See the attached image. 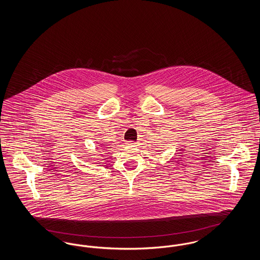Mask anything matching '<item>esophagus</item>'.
<instances>
[{"mask_svg":"<svg viewBox=\"0 0 260 260\" xmlns=\"http://www.w3.org/2000/svg\"><path fill=\"white\" fill-rule=\"evenodd\" d=\"M136 144V142H135V141H126L125 142V145H127V146H135Z\"/></svg>","mask_w":260,"mask_h":260,"instance_id":"34e87169","label":"esophagus"}]
</instances>
